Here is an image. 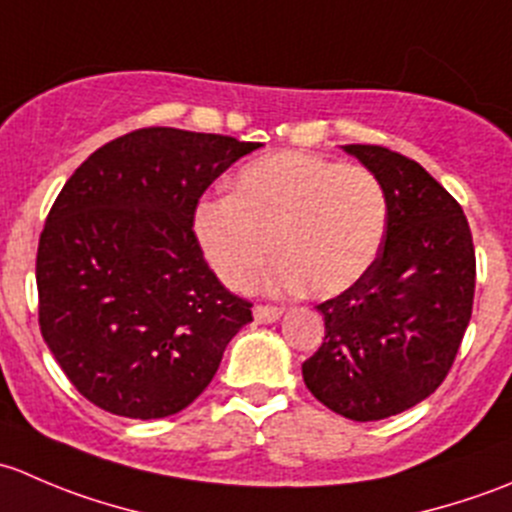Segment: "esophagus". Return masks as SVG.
<instances>
[{"label":"esophagus","mask_w":512,"mask_h":512,"mask_svg":"<svg viewBox=\"0 0 512 512\" xmlns=\"http://www.w3.org/2000/svg\"><path fill=\"white\" fill-rule=\"evenodd\" d=\"M282 317V309L277 307H265V304H257L255 307V319L260 324H272Z\"/></svg>","instance_id":"esophagus-1"}]
</instances>
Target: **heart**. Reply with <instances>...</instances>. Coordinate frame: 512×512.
Masks as SVG:
<instances>
[{
  "mask_svg": "<svg viewBox=\"0 0 512 512\" xmlns=\"http://www.w3.org/2000/svg\"><path fill=\"white\" fill-rule=\"evenodd\" d=\"M389 225L381 180L361 165L309 153H272L237 173L232 195L200 200L193 230L205 260L245 289L275 255L270 287L307 285L317 297L354 287L379 257Z\"/></svg>",
  "mask_w": 512,
  "mask_h": 512,
  "instance_id": "b5f03b06",
  "label": "heart"
}]
</instances>
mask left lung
Masks as SVG:
<instances>
[{
    "label": "left lung",
    "mask_w": 512,
    "mask_h": 512,
    "mask_svg": "<svg viewBox=\"0 0 512 512\" xmlns=\"http://www.w3.org/2000/svg\"><path fill=\"white\" fill-rule=\"evenodd\" d=\"M342 148L381 180L389 225L371 270L317 307L324 342L302 376L334 414L379 421L446 379L471 322L476 250L461 205L416 160L381 146Z\"/></svg>",
    "instance_id": "1"
}]
</instances>
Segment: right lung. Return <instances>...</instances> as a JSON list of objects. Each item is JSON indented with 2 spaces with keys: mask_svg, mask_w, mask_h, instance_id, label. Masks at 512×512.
Returning <instances> with one entry per match:
<instances>
[{
  "mask_svg": "<svg viewBox=\"0 0 512 512\" xmlns=\"http://www.w3.org/2000/svg\"><path fill=\"white\" fill-rule=\"evenodd\" d=\"M260 148L141 128L91 153L51 205L36 252L39 327L81 396L108 414L165 418L213 381L250 302L220 285L193 215Z\"/></svg>",
  "mask_w": 512,
  "mask_h": 512,
  "instance_id": "1",
  "label": "right lung"
}]
</instances>
